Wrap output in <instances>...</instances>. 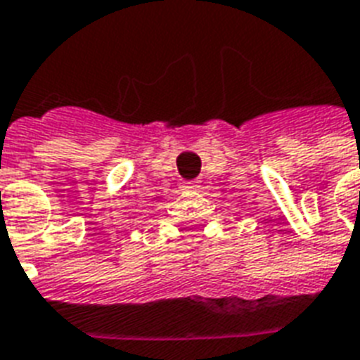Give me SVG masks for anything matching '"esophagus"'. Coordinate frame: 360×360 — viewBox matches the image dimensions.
Listing matches in <instances>:
<instances>
[{
	"label": "esophagus",
	"instance_id": "obj_1",
	"mask_svg": "<svg viewBox=\"0 0 360 360\" xmlns=\"http://www.w3.org/2000/svg\"><path fill=\"white\" fill-rule=\"evenodd\" d=\"M196 183H194V181H191V183H185V185H183V188H185V191H196Z\"/></svg>",
	"mask_w": 360,
	"mask_h": 360
}]
</instances>
